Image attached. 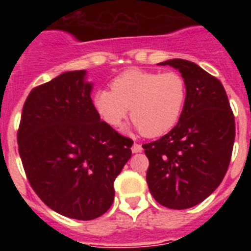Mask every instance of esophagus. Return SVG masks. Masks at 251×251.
I'll list each match as a JSON object with an SVG mask.
<instances>
[{
  "label": "esophagus",
  "instance_id": "1",
  "mask_svg": "<svg viewBox=\"0 0 251 251\" xmlns=\"http://www.w3.org/2000/svg\"><path fill=\"white\" fill-rule=\"evenodd\" d=\"M141 151H142V146L134 142V143H133V146H132V152L133 153H138V152H141Z\"/></svg>",
  "mask_w": 251,
  "mask_h": 251
}]
</instances>
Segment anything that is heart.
Returning <instances> with one entry per match:
<instances>
[{"label":"heart","instance_id":"1","mask_svg":"<svg viewBox=\"0 0 251 251\" xmlns=\"http://www.w3.org/2000/svg\"><path fill=\"white\" fill-rule=\"evenodd\" d=\"M112 90L99 89L93 104L101 119L118 127L128 110L134 126L147 137L170 132L183 112L187 97L186 81L178 73L130 69L112 81Z\"/></svg>","mask_w":251,"mask_h":251}]
</instances>
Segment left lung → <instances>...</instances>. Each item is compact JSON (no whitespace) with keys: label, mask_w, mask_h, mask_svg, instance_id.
Segmentation results:
<instances>
[{"label":"left lung","mask_w":251,"mask_h":251,"mask_svg":"<svg viewBox=\"0 0 251 251\" xmlns=\"http://www.w3.org/2000/svg\"><path fill=\"white\" fill-rule=\"evenodd\" d=\"M159 65L181 73L187 97L178 123L142 146L150 161L146 179L157 202L183 210L202 202L223 181L234 147L235 119L219 79L187 60Z\"/></svg>","instance_id":"8db88e82"}]
</instances>
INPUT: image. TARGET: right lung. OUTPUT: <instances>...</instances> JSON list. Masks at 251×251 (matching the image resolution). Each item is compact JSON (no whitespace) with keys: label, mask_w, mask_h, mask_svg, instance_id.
Listing matches in <instances>:
<instances>
[{"label":"right lung","mask_w":251,"mask_h":251,"mask_svg":"<svg viewBox=\"0 0 251 251\" xmlns=\"http://www.w3.org/2000/svg\"><path fill=\"white\" fill-rule=\"evenodd\" d=\"M85 70L66 72L31 90L17 132L26 177L57 214L93 220L109 210L114 179L133 141L100 121Z\"/></svg>","instance_id":"right-lung-1"}]
</instances>
